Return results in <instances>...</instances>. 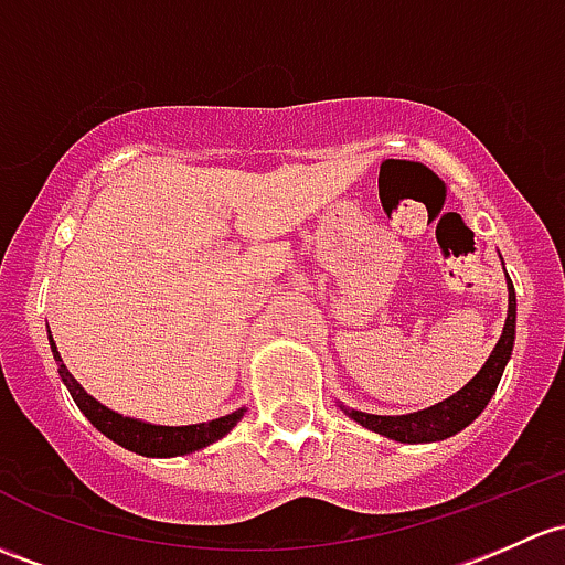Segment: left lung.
Returning a JSON list of instances; mask_svg holds the SVG:
<instances>
[{
  "label": "left lung",
  "instance_id": "left-lung-1",
  "mask_svg": "<svg viewBox=\"0 0 565 565\" xmlns=\"http://www.w3.org/2000/svg\"><path fill=\"white\" fill-rule=\"evenodd\" d=\"M507 289H509L507 324H503V332L501 338H498L495 349H492L484 365L479 367L477 376H473L466 387L457 390L455 395H449L447 401L436 403V406H427L423 412L397 414V417H387V414H365V412H358V408L343 406V403H338V406H341L358 425L401 444L444 441V438L460 433L462 427L471 425L473 419L484 412L490 397L495 395L498 382H501L503 376V367H507L509 358H512L514 328H518V295H514L512 278L509 276H507Z\"/></svg>",
  "mask_w": 565,
  "mask_h": 565
}]
</instances>
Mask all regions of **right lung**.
Here are the masks:
<instances>
[{"mask_svg": "<svg viewBox=\"0 0 565 565\" xmlns=\"http://www.w3.org/2000/svg\"><path fill=\"white\" fill-rule=\"evenodd\" d=\"M47 343H51L53 360L58 365V376H62L64 387L70 390L73 395L75 406L86 414V419L97 427L103 436H108L110 441H116L118 447L129 449V452L142 455V457H178V455H189L198 452V449L207 447V444L218 441V438L227 436L233 427L241 423L246 408H237V412L227 414V417L211 419V423H200V425H151L142 423V419L135 417H124V414L113 412V408L103 406L97 397L88 395L86 390L81 387L78 379L67 371L64 365L62 354H58L56 343H53L51 330H47Z\"/></svg>", "mask_w": 565, "mask_h": 565, "instance_id": "add662e5", "label": "right lung"}]
</instances>
